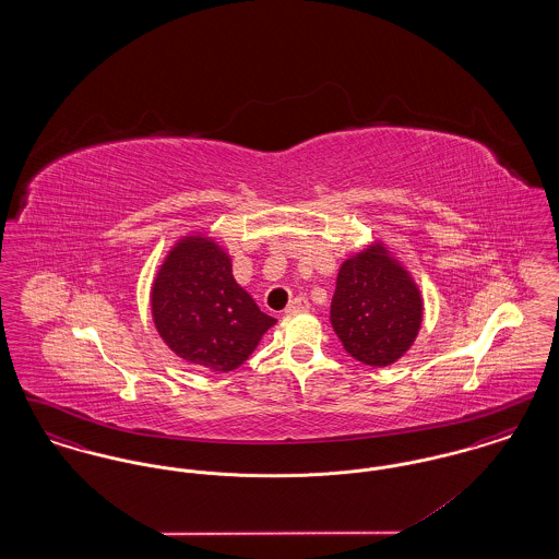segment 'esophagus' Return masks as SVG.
I'll return each mask as SVG.
<instances>
[{"label": "esophagus", "mask_w": 559, "mask_h": 559, "mask_svg": "<svg viewBox=\"0 0 559 559\" xmlns=\"http://www.w3.org/2000/svg\"><path fill=\"white\" fill-rule=\"evenodd\" d=\"M310 308V301L304 297V295H297V297H293L292 301H289V306H287V314H295V312H306Z\"/></svg>", "instance_id": "obj_1"}]
</instances>
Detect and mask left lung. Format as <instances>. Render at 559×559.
<instances>
[{
	"label": "left lung",
	"instance_id": "1",
	"mask_svg": "<svg viewBox=\"0 0 559 559\" xmlns=\"http://www.w3.org/2000/svg\"><path fill=\"white\" fill-rule=\"evenodd\" d=\"M424 317L417 285L371 247L344 262L331 301V324L352 358L369 367H388L413 346Z\"/></svg>",
	"mask_w": 559,
	"mask_h": 559
}]
</instances>
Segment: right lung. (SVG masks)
Returning <instances> with one entry per match:
<instances>
[{
    "instance_id": "add662e5",
    "label": "right lung",
    "mask_w": 559,
    "mask_h": 559,
    "mask_svg": "<svg viewBox=\"0 0 559 559\" xmlns=\"http://www.w3.org/2000/svg\"><path fill=\"white\" fill-rule=\"evenodd\" d=\"M151 301L163 342L210 371H235L276 322L240 289L230 258L205 237H188L171 249Z\"/></svg>"
}]
</instances>
